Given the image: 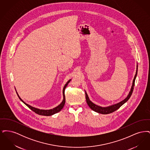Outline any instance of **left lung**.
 <instances>
[{"mask_svg":"<svg viewBox=\"0 0 150 150\" xmlns=\"http://www.w3.org/2000/svg\"><path fill=\"white\" fill-rule=\"evenodd\" d=\"M137 71H138V64H137V68H136V72L134 76V78L133 79V83H132V86H131L130 88V91L129 92L128 95L127 96V97L124 99L120 101L119 103H117L114 105H112L108 106L106 107H102V106H100L97 105H96L95 103H94L92 102L88 97V95L87 94L86 92L85 91V93H86V103L88 104V105L89 106V107H90L92 110L94 111L100 113L101 114H108L110 113H112L113 112H114L115 111L117 110V109H119L120 107H121L122 105H124L125 102H127L129 99L130 98L132 94L133 93V91L134 89V83H135V80H136V77H137Z\"/></svg>","mask_w":150,"mask_h":150,"instance_id":"8db88e82","label":"left lung"}]
</instances>
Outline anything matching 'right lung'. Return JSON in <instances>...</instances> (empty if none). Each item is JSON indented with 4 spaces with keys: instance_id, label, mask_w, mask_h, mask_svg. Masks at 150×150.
I'll use <instances>...</instances> for the list:
<instances>
[{
    "instance_id": "1",
    "label": "right lung",
    "mask_w": 150,
    "mask_h": 150,
    "mask_svg": "<svg viewBox=\"0 0 150 150\" xmlns=\"http://www.w3.org/2000/svg\"><path fill=\"white\" fill-rule=\"evenodd\" d=\"M71 79H70L69 80H68L67 81V83L65 84L64 86V88H63V90H62V93H63V100L61 102V103L58 105L57 106H56L53 108H51V109H49V110H44V109H39V108H35V107H33L30 105H29L28 104H27L26 102H25L23 100H22L21 98V97L19 96L18 94L17 93V92L16 91V93L17 94L18 97V98H20V100H21L22 102L25 104L28 107H29L30 109H31L32 111H33L34 112H35L36 114H38V115H43V116H51V115H53L55 114L57 112H59L64 106V103H65V96H64V89L66 88V87L67 86L68 84L70 83V81H71Z\"/></svg>"
}]
</instances>
